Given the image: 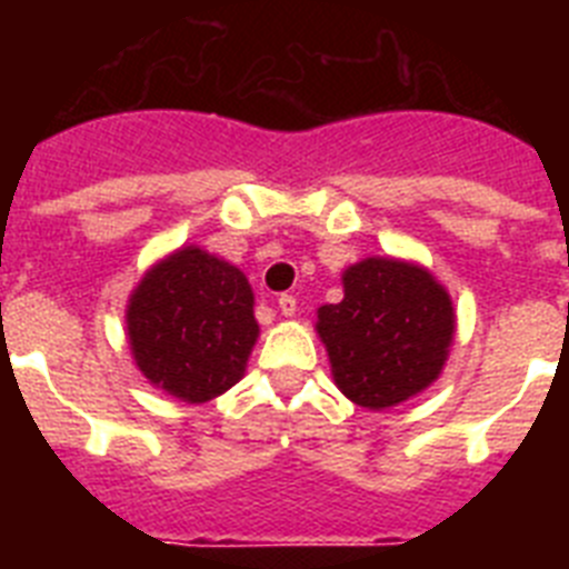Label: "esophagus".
<instances>
[{
  "label": "esophagus",
  "instance_id": "1",
  "mask_svg": "<svg viewBox=\"0 0 569 569\" xmlns=\"http://www.w3.org/2000/svg\"><path fill=\"white\" fill-rule=\"evenodd\" d=\"M296 308H299V301H296V296H290V293L281 296V299H279L281 316H293Z\"/></svg>",
  "mask_w": 569,
  "mask_h": 569
}]
</instances>
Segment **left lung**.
Returning a JSON list of instances; mask_svg holds the SVG:
<instances>
[{
  "label": "left lung",
  "mask_w": 569,
  "mask_h": 569,
  "mask_svg": "<svg viewBox=\"0 0 569 569\" xmlns=\"http://www.w3.org/2000/svg\"><path fill=\"white\" fill-rule=\"evenodd\" d=\"M345 299L319 308L341 393L367 410H385L439 379L456 333L450 293L421 264L401 259L356 261L341 273Z\"/></svg>",
  "instance_id": "obj_1"
}]
</instances>
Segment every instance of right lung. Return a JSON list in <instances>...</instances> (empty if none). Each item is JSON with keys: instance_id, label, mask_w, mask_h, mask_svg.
<instances>
[{"instance_id": "1", "label": "right lung", "mask_w": 569, "mask_h": 569, "mask_svg": "<svg viewBox=\"0 0 569 569\" xmlns=\"http://www.w3.org/2000/svg\"><path fill=\"white\" fill-rule=\"evenodd\" d=\"M124 321L144 379L188 405L230 390L259 339L244 273L196 244L156 261L130 293Z\"/></svg>"}]
</instances>
